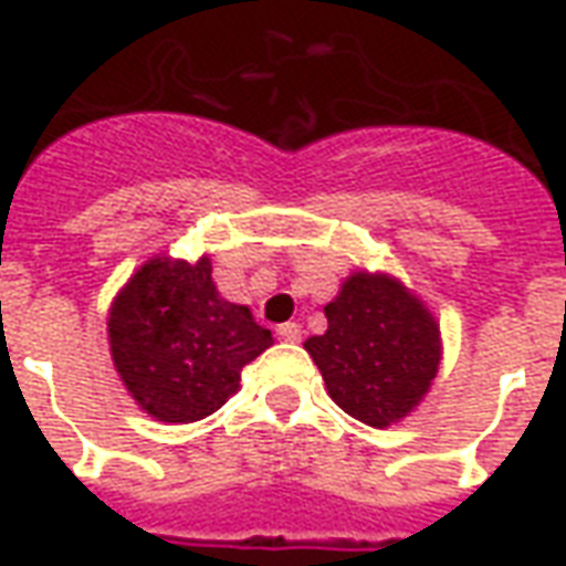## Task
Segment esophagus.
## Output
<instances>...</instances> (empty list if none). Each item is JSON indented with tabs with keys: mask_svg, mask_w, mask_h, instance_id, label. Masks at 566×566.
<instances>
[{
	"mask_svg": "<svg viewBox=\"0 0 566 566\" xmlns=\"http://www.w3.org/2000/svg\"><path fill=\"white\" fill-rule=\"evenodd\" d=\"M275 336H279L282 343H300V336H303V331H300V324H296V321H287V324H279V331H275Z\"/></svg>",
	"mask_w": 566,
	"mask_h": 566,
	"instance_id": "esophagus-1",
	"label": "esophagus"
}]
</instances>
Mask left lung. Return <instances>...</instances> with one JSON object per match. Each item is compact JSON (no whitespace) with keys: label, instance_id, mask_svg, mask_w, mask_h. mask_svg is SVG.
Instances as JSON below:
<instances>
[{"label":"left lung","instance_id":"left-lung-1","mask_svg":"<svg viewBox=\"0 0 566 566\" xmlns=\"http://www.w3.org/2000/svg\"><path fill=\"white\" fill-rule=\"evenodd\" d=\"M324 315L327 331L303 345L333 403L369 427H391L416 412L442 360L433 312L400 279L357 270Z\"/></svg>","mask_w":566,"mask_h":566}]
</instances>
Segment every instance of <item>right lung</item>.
Here are the masks:
<instances>
[{
  "label": "right lung",
  "instance_id": "add662e5",
  "mask_svg": "<svg viewBox=\"0 0 566 566\" xmlns=\"http://www.w3.org/2000/svg\"><path fill=\"white\" fill-rule=\"evenodd\" d=\"M112 360L129 397L166 424L218 412L242 367L272 345L251 308L230 303L211 282V260L154 254L108 308Z\"/></svg>",
  "mask_w": 566,
  "mask_h": 566
}]
</instances>
